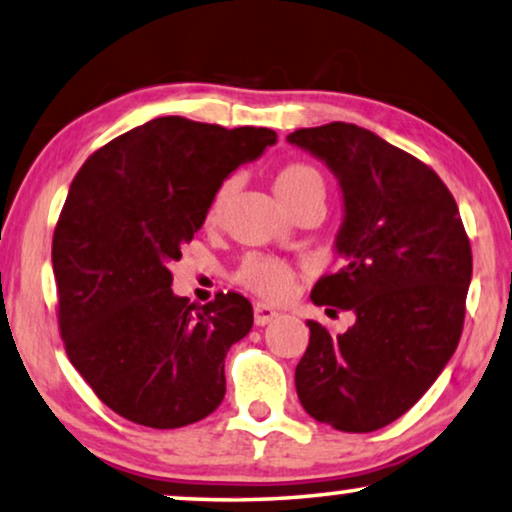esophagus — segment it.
<instances>
[{"instance_id":"obj_1","label":"esophagus","mask_w":512,"mask_h":512,"mask_svg":"<svg viewBox=\"0 0 512 512\" xmlns=\"http://www.w3.org/2000/svg\"><path fill=\"white\" fill-rule=\"evenodd\" d=\"M278 318V311L271 309L269 304H255V323L257 325H269L271 320Z\"/></svg>"}]
</instances>
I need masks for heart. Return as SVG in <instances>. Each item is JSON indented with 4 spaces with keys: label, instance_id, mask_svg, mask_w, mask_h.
<instances>
[{
    "label": "heart",
    "instance_id": "obj_1",
    "mask_svg": "<svg viewBox=\"0 0 512 512\" xmlns=\"http://www.w3.org/2000/svg\"><path fill=\"white\" fill-rule=\"evenodd\" d=\"M231 192H234V182L227 180L222 182L220 189L213 194V199L208 203L206 210V224L208 227H215V224L222 222L224 208H227V201ZM274 192L278 201L283 203L285 210H290L297 203L306 199H323L325 196V180L320 175L318 168L309 166V163H288L274 175ZM236 281L264 299H283L292 288V281H295V271H292L288 264L276 260V257H262L252 255L241 264L238 269Z\"/></svg>",
    "mask_w": 512,
    "mask_h": 512
}]
</instances>
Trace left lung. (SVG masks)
<instances>
[{"label": "left lung", "mask_w": 512, "mask_h": 512, "mask_svg": "<svg viewBox=\"0 0 512 512\" xmlns=\"http://www.w3.org/2000/svg\"><path fill=\"white\" fill-rule=\"evenodd\" d=\"M288 142L323 161L342 192L335 250L344 269L320 278L311 302L356 316L337 337L306 320L299 403L337 431H377L403 417L454 356L473 276L466 229L435 170L367 128L332 121Z\"/></svg>", "instance_id": "8db88e82"}]
</instances>
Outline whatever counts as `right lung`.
<instances>
[{
	"label": "right lung",
	"instance_id": "1",
	"mask_svg": "<svg viewBox=\"0 0 512 512\" xmlns=\"http://www.w3.org/2000/svg\"><path fill=\"white\" fill-rule=\"evenodd\" d=\"M276 138L159 117L107 142L74 177L51 252L60 332L95 395L133 424L180 428L220 407L224 356L250 332L252 304L238 292L189 304L170 290V264L222 182Z\"/></svg>",
	"mask_w": 512,
	"mask_h": 512
}]
</instances>
